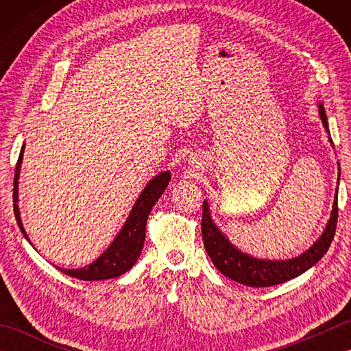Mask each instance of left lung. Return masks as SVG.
<instances>
[{"label": "left lung", "instance_id": "8db88e82", "mask_svg": "<svg viewBox=\"0 0 351 351\" xmlns=\"http://www.w3.org/2000/svg\"><path fill=\"white\" fill-rule=\"evenodd\" d=\"M318 113L319 117H322L324 128L329 131L326 111L322 104H318ZM329 140L332 143L330 137ZM202 208L204 245L206 253L210 255L214 265L219 268L220 273L228 276L229 279L247 287H273L289 279H294L297 276L309 270L329 250L338 223V190L337 196H335L330 220L327 223L323 235L306 252L302 253L300 256L287 261H264L245 255L241 250L234 247L228 238L220 232V229L214 225L206 200H204Z\"/></svg>", "mask_w": 351, "mask_h": 351}]
</instances>
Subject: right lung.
<instances>
[{
	"label": "right lung",
	"mask_w": 351,
	"mask_h": 351,
	"mask_svg": "<svg viewBox=\"0 0 351 351\" xmlns=\"http://www.w3.org/2000/svg\"><path fill=\"white\" fill-rule=\"evenodd\" d=\"M24 147L22 146L19 158L16 162V169H14V180H13V211L14 217H16L18 226L21 232L28 240V235L25 232L24 226H22L19 208H18V180H19V170L22 164V154H24ZM170 181V171H162L158 176H155L152 181H149L146 189L141 191L137 202L134 204L132 211L130 214L128 220L123 225L122 230L114 238V241L110 244V247L102 253V255L84 268H78V270H66L60 268V271L64 274L72 276V278L80 280H104V279H113L126 273L130 268L136 264L138 259L141 249H143L145 237H146V221L151 213L152 206L160 199L162 191L167 189V184ZM29 241V240H28Z\"/></svg>",
	"instance_id": "right-lung-1"
}]
</instances>
